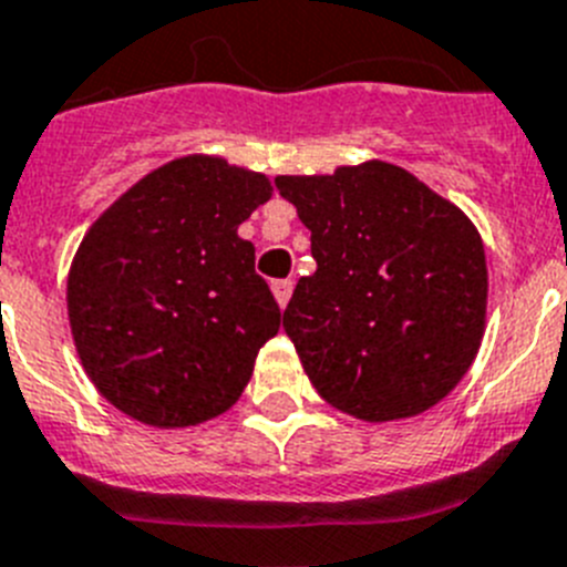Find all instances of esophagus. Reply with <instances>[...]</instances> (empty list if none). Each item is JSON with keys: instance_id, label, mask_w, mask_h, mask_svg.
Returning <instances> with one entry per match:
<instances>
[{"instance_id": "esophagus-1", "label": "esophagus", "mask_w": 567, "mask_h": 567, "mask_svg": "<svg viewBox=\"0 0 567 567\" xmlns=\"http://www.w3.org/2000/svg\"><path fill=\"white\" fill-rule=\"evenodd\" d=\"M270 290H274L279 308H285V305L290 302V293H293V282H290V279H277V282L270 285Z\"/></svg>"}]
</instances>
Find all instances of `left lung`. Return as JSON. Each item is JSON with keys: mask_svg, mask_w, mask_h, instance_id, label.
Wrapping results in <instances>:
<instances>
[{"mask_svg": "<svg viewBox=\"0 0 567 567\" xmlns=\"http://www.w3.org/2000/svg\"><path fill=\"white\" fill-rule=\"evenodd\" d=\"M311 230L317 270L282 328L328 405L365 422L408 420L460 385L485 333L488 265L454 202L391 162L277 176Z\"/></svg>", "mask_w": 567, "mask_h": 567, "instance_id": "8db88e82", "label": "left lung"}]
</instances>
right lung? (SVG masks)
Instances as JSON below:
<instances>
[{
	"instance_id": "obj_1",
	"label": "right lung",
	"mask_w": 567,
	"mask_h": 567,
	"mask_svg": "<svg viewBox=\"0 0 567 567\" xmlns=\"http://www.w3.org/2000/svg\"><path fill=\"white\" fill-rule=\"evenodd\" d=\"M270 194L265 174L194 154L142 176L91 225L68 274V319L113 408L188 427L243 396L282 313L236 228Z\"/></svg>"
}]
</instances>
